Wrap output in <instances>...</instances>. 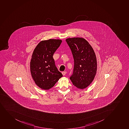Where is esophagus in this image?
Returning a JSON list of instances; mask_svg holds the SVG:
<instances>
[{"label":"esophagus","mask_w":129,"mask_h":129,"mask_svg":"<svg viewBox=\"0 0 129 129\" xmlns=\"http://www.w3.org/2000/svg\"><path fill=\"white\" fill-rule=\"evenodd\" d=\"M66 71H63V72H62V74L63 76H65V75L66 74Z\"/></svg>","instance_id":"esophagus-1"}]
</instances>
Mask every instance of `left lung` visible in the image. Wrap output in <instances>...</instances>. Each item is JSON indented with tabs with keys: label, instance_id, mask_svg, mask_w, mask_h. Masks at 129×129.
Wrapping results in <instances>:
<instances>
[{
	"label": "left lung",
	"instance_id": "1",
	"mask_svg": "<svg viewBox=\"0 0 129 129\" xmlns=\"http://www.w3.org/2000/svg\"><path fill=\"white\" fill-rule=\"evenodd\" d=\"M67 43L74 59L73 73L70 78L73 85L83 89L92 82L97 71V60L93 49L84 39L68 38Z\"/></svg>",
	"mask_w": 129,
	"mask_h": 129
}]
</instances>
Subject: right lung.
I'll return each instance as SVG.
<instances>
[{
  "mask_svg": "<svg viewBox=\"0 0 129 129\" xmlns=\"http://www.w3.org/2000/svg\"><path fill=\"white\" fill-rule=\"evenodd\" d=\"M61 42L60 39L41 41L33 52L30 62L31 76L37 85L43 90L52 87L63 76L53 58Z\"/></svg>",
  "mask_w": 129,
  "mask_h": 129,
  "instance_id": "right-lung-1",
  "label": "right lung"
}]
</instances>
